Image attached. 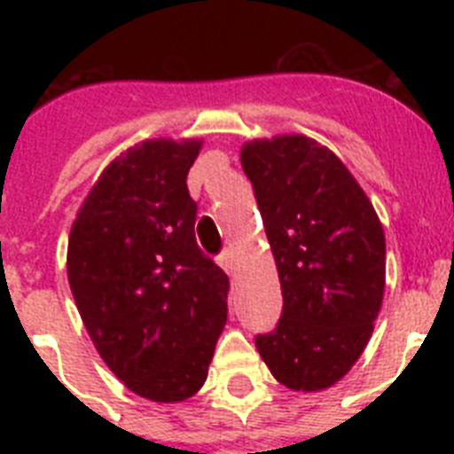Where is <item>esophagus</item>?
I'll list each match as a JSON object with an SVG mask.
<instances>
[{
	"label": "esophagus",
	"mask_w": 454,
	"mask_h": 454,
	"mask_svg": "<svg viewBox=\"0 0 454 454\" xmlns=\"http://www.w3.org/2000/svg\"><path fill=\"white\" fill-rule=\"evenodd\" d=\"M218 263L223 266V270L227 272V275H234L236 272V259H234V252L231 250H224L223 254L218 256Z\"/></svg>",
	"instance_id": "34e87169"
}]
</instances>
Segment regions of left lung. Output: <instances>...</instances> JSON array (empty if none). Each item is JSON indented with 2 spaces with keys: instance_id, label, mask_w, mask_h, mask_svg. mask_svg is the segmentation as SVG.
I'll return each instance as SVG.
<instances>
[{
  "instance_id": "left-lung-1",
  "label": "left lung",
  "mask_w": 454,
  "mask_h": 454,
  "mask_svg": "<svg viewBox=\"0 0 454 454\" xmlns=\"http://www.w3.org/2000/svg\"><path fill=\"white\" fill-rule=\"evenodd\" d=\"M254 186L282 284V318L256 350L291 391L346 377L372 334L387 282V243L371 200L339 156L302 134L247 140Z\"/></svg>"
}]
</instances>
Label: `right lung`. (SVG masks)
<instances>
[{
    "label": "right lung",
    "mask_w": 454,
    "mask_h": 454,
    "mask_svg": "<svg viewBox=\"0 0 454 454\" xmlns=\"http://www.w3.org/2000/svg\"><path fill=\"white\" fill-rule=\"evenodd\" d=\"M202 138H150L108 163L67 240V282L114 375L152 403L202 388L227 323L230 277L195 240L186 177Z\"/></svg>",
    "instance_id": "right-lung-1"
}]
</instances>
